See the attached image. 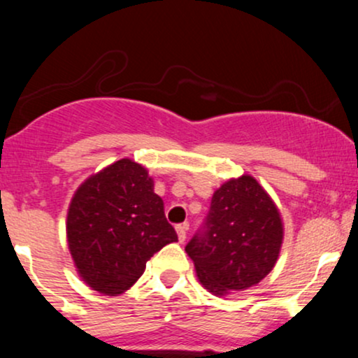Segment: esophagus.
Segmentation results:
<instances>
[{"instance_id": "1", "label": "esophagus", "mask_w": 358, "mask_h": 358, "mask_svg": "<svg viewBox=\"0 0 358 358\" xmlns=\"http://www.w3.org/2000/svg\"><path fill=\"white\" fill-rule=\"evenodd\" d=\"M187 231H188V224H178L176 225V234H178V241L183 242L187 239Z\"/></svg>"}]
</instances>
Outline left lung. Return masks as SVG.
<instances>
[{"instance_id": "1", "label": "left lung", "mask_w": 358, "mask_h": 358, "mask_svg": "<svg viewBox=\"0 0 358 358\" xmlns=\"http://www.w3.org/2000/svg\"><path fill=\"white\" fill-rule=\"evenodd\" d=\"M282 244V220L268 192L250 175L225 182L188 242L196 276L215 296L256 286L273 271Z\"/></svg>"}]
</instances>
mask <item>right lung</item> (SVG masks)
<instances>
[{
  "label": "right lung",
  "mask_w": 358,
  "mask_h": 358,
  "mask_svg": "<svg viewBox=\"0 0 358 358\" xmlns=\"http://www.w3.org/2000/svg\"><path fill=\"white\" fill-rule=\"evenodd\" d=\"M153 188L145 166L122 158L73 193L67 242L77 273L92 289L109 296L124 293L155 252L178 241Z\"/></svg>",
  "instance_id": "1"
}]
</instances>
